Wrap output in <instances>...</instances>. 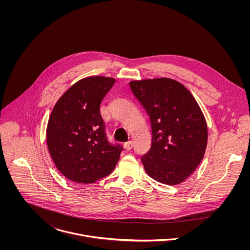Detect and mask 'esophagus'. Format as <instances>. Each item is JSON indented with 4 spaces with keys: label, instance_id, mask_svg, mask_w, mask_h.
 Returning a JSON list of instances; mask_svg holds the SVG:
<instances>
[{
    "label": "esophagus",
    "instance_id": "esophagus-1",
    "mask_svg": "<svg viewBox=\"0 0 250 250\" xmlns=\"http://www.w3.org/2000/svg\"><path fill=\"white\" fill-rule=\"evenodd\" d=\"M132 147H133V142L132 141H129V142L124 143V148L126 150H131Z\"/></svg>",
    "mask_w": 250,
    "mask_h": 250
}]
</instances>
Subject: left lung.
I'll return each instance as SVG.
<instances>
[{
  "mask_svg": "<svg viewBox=\"0 0 250 250\" xmlns=\"http://www.w3.org/2000/svg\"><path fill=\"white\" fill-rule=\"evenodd\" d=\"M150 119L152 140L142 157L155 181L174 186L188 178L201 163L208 142L204 114L186 86L169 78L129 83Z\"/></svg>",
  "mask_w": 250,
  "mask_h": 250,
  "instance_id": "left-lung-1",
  "label": "left lung"
}]
</instances>
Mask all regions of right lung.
I'll return each instance as SVG.
<instances>
[{
    "label": "right lung",
    "mask_w": 250,
    "mask_h": 250,
    "mask_svg": "<svg viewBox=\"0 0 250 250\" xmlns=\"http://www.w3.org/2000/svg\"><path fill=\"white\" fill-rule=\"evenodd\" d=\"M115 79L94 76L71 85L57 101L46 128L58 170L75 183L91 184L115 167L122 148L107 143L100 104Z\"/></svg>",
    "instance_id": "add662e5"
}]
</instances>
